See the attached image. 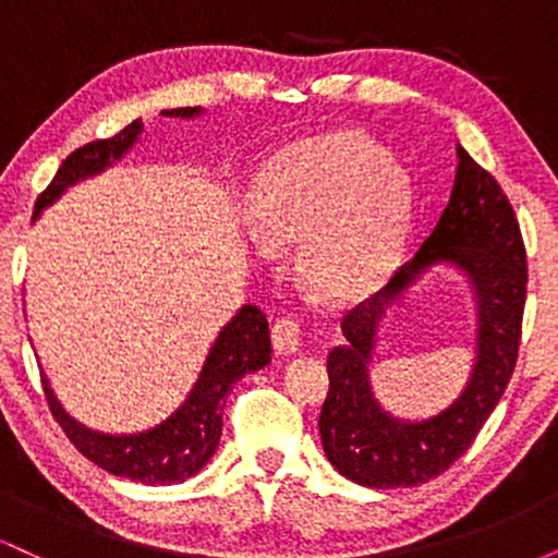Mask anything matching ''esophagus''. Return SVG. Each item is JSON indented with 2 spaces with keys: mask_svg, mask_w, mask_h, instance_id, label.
<instances>
[{
  "mask_svg": "<svg viewBox=\"0 0 558 558\" xmlns=\"http://www.w3.org/2000/svg\"><path fill=\"white\" fill-rule=\"evenodd\" d=\"M272 345L278 354H296L301 349V319L288 315L272 325Z\"/></svg>",
  "mask_w": 558,
  "mask_h": 558,
  "instance_id": "1",
  "label": "esophagus"
}]
</instances>
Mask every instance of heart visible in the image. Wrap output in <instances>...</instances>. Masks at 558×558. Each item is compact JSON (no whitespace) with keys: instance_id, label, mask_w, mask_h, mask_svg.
<instances>
[{"instance_id":"obj_1","label":"heart","mask_w":558,"mask_h":558,"mask_svg":"<svg viewBox=\"0 0 558 558\" xmlns=\"http://www.w3.org/2000/svg\"><path fill=\"white\" fill-rule=\"evenodd\" d=\"M409 215L407 175L364 133H328L288 146L262 170L254 233L267 248L296 246L319 299L367 296L383 283Z\"/></svg>"}]
</instances>
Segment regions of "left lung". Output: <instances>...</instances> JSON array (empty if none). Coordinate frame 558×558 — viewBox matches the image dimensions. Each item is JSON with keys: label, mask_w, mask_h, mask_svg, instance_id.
I'll return each instance as SVG.
<instances>
[{"label": "left lung", "mask_w": 558, "mask_h": 558, "mask_svg": "<svg viewBox=\"0 0 558 558\" xmlns=\"http://www.w3.org/2000/svg\"><path fill=\"white\" fill-rule=\"evenodd\" d=\"M451 198L420 252L341 319L343 345L328 354L330 390L319 435L330 464L367 488H414L438 477L475 444L501 401L520 354L527 254L520 222L496 178L459 146ZM435 260H451L473 280L481 304L478 362L465 393L438 418L393 421L376 407L366 380L381 312Z\"/></svg>", "instance_id": "obj_1"}]
</instances>
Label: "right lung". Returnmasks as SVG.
Masks as SVG:
<instances>
[{"instance_id":"add662e5","label":"right lung","mask_w":558,"mask_h":558,"mask_svg":"<svg viewBox=\"0 0 558 558\" xmlns=\"http://www.w3.org/2000/svg\"><path fill=\"white\" fill-rule=\"evenodd\" d=\"M198 112H202L198 107L165 110L170 118H194ZM141 128H144L141 120H133L112 138L88 141L73 155H68L52 183L38 194L34 215L41 213L47 204H52L70 183L94 175V172L105 170L112 159L123 157L136 144ZM267 362H270V328H267L265 312L254 304L241 306L239 315L230 319L217 336L202 375H198L196 386L183 401V407L162 425H157L155 430L138 435H101L86 430L62 412L49 383H41L49 412L83 457L92 459L101 470L133 480V483L170 485L191 477L209 462L217 444H220L222 409H226V399L233 390V383L254 373V369H262Z\"/></svg>"}]
</instances>
